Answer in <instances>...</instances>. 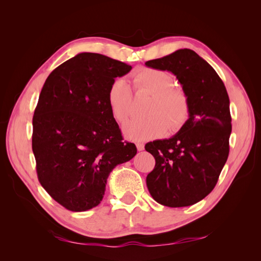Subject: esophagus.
I'll use <instances>...</instances> for the list:
<instances>
[{
	"label": "esophagus",
	"instance_id": "esophagus-1",
	"mask_svg": "<svg viewBox=\"0 0 261 261\" xmlns=\"http://www.w3.org/2000/svg\"><path fill=\"white\" fill-rule=\"evenodd\" d=\"M136 147H137L138 151H143V150L145 149V145H144L143 143H137V144H136Z\"/></svg>",
	"mask_w": 261,
	"mask_h": 261
}]
</instances>
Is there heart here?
<instances>
[{"label":"heart","mask_w":261,"mask_h":261,"mask_svg":"<svg viewBox=\"0 0 261 261\" xmlns=\"http://www.w3.org/2000/svg\"><path fill=\"white\" fill-rule=\"evenodd\" d=\"M137 90L152 93L144 117L132 118L123 126L124 135L128 139L141 141L159 137L168 130L180 128L189 115V101L186 92L173 87L174 80L170 73L158 68H143L133 75ZM133 92L123 78L110 85L108 103L117 122H124L132 111Z\"/></svg>","instance_id":"heart-1"}]
</instances>
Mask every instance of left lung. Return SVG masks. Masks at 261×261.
<instances>
[{
    "instance_id": "1",
    "label": "left lung",
    "mask_w": 261,
    "mask_h": 261,
    "mask_svg": "<svg viewBox=\"0 0 261 261\" xmlns=\"http://www.w3.org/2000/svg\"><path fill=\"white\" fill-rule=\"evenodd\" d=\"M145 64L174 74L189 101L188 120L178 133L145 146L155 159L146 178L148 191L163 206H192L211 193L227 160L230 99L216 70L191 49Z\"/></svg>"
}]
</instances>
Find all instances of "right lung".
Returning <instances> with one entry per match:
<instances>
[{"mask_svg": "<svg viewBox=\"0 0 261 261\" xmlns=\"http://www.w3.org/2000/svg\"><path fill=\"white\" fill-rule=\"evenodd\" d=\"M130 65L98 53L67 60L46 78L33 117L38 179L70 211L98 206L117 164L137 153L125 141L108 103L109 87Z\"/></svg>", "mask_w": 261, "mask_h": 261, "instance_id": "1", "label": "right lung"}]
</instances>
